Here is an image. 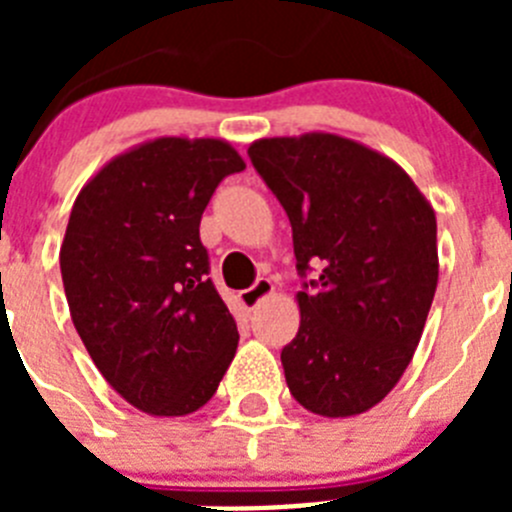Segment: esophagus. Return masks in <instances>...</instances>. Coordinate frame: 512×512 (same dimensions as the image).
Here are the masks:
<instances>
[{"instance_id": "esophagus-1", "label": "esophagus", "mask_w": 512, "mask_h": 512, "mask_svg": "<svg viewBox=\"0 0 512 512\" xmlns=\"http://www.w3.org/2000/svg\"><path fill=\"white\" fill-rule=\"evenodd\" d=\"M269 295H274V284H271V279H259L253 287L243 289L241 305L246 307V310H253V307H259V302H264Z\"/></svg>"}]
</instances>
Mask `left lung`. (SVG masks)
I'll list each match as a JSON object with an SVG mask.
<instances>
[{
  "label": "left lung",
  "mask_w": 512,
  "mask_h": 512,
  "mask_svg": "<svg viewBox=\"0 0 512 512\" xmlns=\"http://www.w3.org/2000/svg\"><path fill=\"white\" fill-rule=\"evenodd\" d=\"M253 166L287 210L300 330L282 348L302 408L351 418L390 395L423 336L438 284L436 212L390 156L336 133L261 138Z\"/></svg>",
  "instance_id": "obj_1"
}]
</instances>
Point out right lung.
Instances as JSON below:
<instances>
[{
	"label": "right lung",
	"mask_w": 512,
	"mask_h": 512,
	"mask_svg": "<svg viewBox=\"0 0 512 512\" xmlns=\"http://www.w3.org/2000/svg\"><path fill=\"white\" fill-rule=\"evenodd\" d=\"M243 169L225 140L161 135L107 161L71 207L61 277L76 333L112 390L156 418L200 410L238 348L200 220Z\"/></svg>",
	"instance_id": "add662e5"
}]
</instances>
